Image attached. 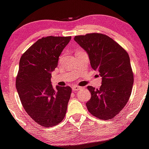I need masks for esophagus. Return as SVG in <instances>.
<instances>
[{"mask_svg":"<svg viewBox=\"0 0 149 149\" xmlns=\"http://www.w3.org/2000/svg\"><path fill=\"white\" fill-rule=\"evenodd\" d=\"M79 89H81V86H72V90L74 92H75V91L79 90Z\"/></svg>","mask_w":149,"mask_h":149,"instance_id":"1","label":"esophagus"}]
</instances>
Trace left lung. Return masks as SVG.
Here are the masks:
<instances>
[{"instance_id":"left-lung-1","label":"left lung","mask_w":149,"mask_h":149,"mask_svg":"<svg viewBox=\"0 0 149 149\" xmlns=\"http://www.w3.org/2000/svg\"><path fill=\"white\" fill-rule=\"evenodd\" d=\"M74 40L86 51L91 66L102 79L99 89L87 86L91 98L86 107L98 119H113L124 108L131 94L134 74L128 54L104 34L77 36Z\"/></svg>"}]
</instances>
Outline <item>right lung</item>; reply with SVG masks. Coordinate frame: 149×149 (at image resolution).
I'll return each instance as SVG.
<instances>
[{"instance_id": "add662e5", "label": "right lung", "mask_w": 149, "mask_h": 149, "mask_svg": "<svg viewBox=\"0 0 149 149\" xmlns=\"http://www.w3.org/2000/svg\"><path fill=\"white\" fill-rule=\"evenodd\" d=\"M72 37L47 36L36 41L19 62L16 89L22 106L36 123L52 127L66 113L72 89L52 87L51 72L58 65L59 56Z\"/></svg>"}]
</instances>
